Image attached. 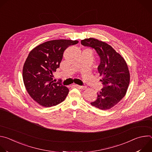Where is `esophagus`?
Segmentation results:
<instances>
[{
  "label": "esophagus",
  "instance_id": "obj_1",
  "mask_svg": "<svg viewBox=\"0 0 152 152\" xmlns=\"http://www.w3.org/2000/svg\"><path fill=\"white\" fill-rule=\"evenodd\" d=\"M75 86H76V88H77L78 89H81V90H85L86 88L85 86H80V85H75Z\"/></svg>",
  "mask_w": 152,
  "mask_h": 152
}]
</instances>
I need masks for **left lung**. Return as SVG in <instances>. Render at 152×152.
I'll use <instances>...</instances> for the list:
<instances>
[{
	"label": "left lung",
	"mask_w": 152,
	"mask_h": 152,
	"mask_svg": "<svg viewBox=\"0 0 152 152\" xmlns=\"http://www.w3.org/2000/svg\"><path fill=\"white\" fill-rule=\"evenodd\" d=\"M83 46L91 48L100 57L98 72L103 87L97 93V99L91 104L102 110H109L125 96L130 82V74L124 58L110 45L93 38L81 40Z\"/></svg>",
	"instance_id": "1"
}]
</instances>
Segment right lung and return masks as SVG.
<instances>
[{"label":"right lung","instance_id":"right-lung-1","mask_svg":"<svg viewBox=\"0 0 152 152\" xmlns=\"http://www.w3.org/2000/svg\"><path fill=\"white\" fill-rule=\"evenodd\" d=\"M78 41L55 39L45 42L32 49L24 64L23 79L30 96L45 107L56 106L63 102L69 89L61 80L53 82V72L59 67L64 50Z\"/></svg>","mask_w":152,"mask_h":152}]
</instances>
